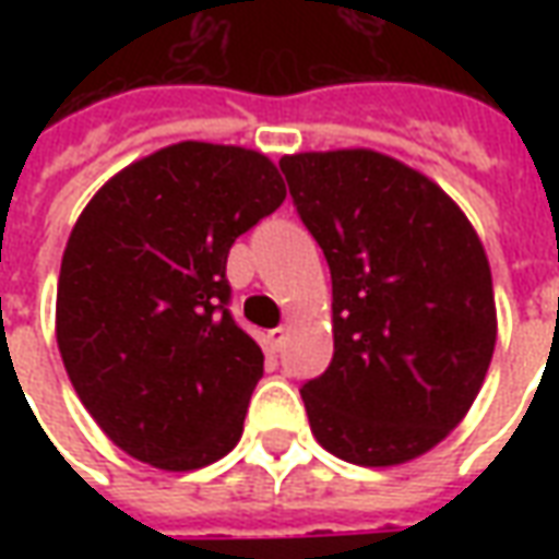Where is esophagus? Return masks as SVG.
I'll use <instances>...</instances> for the list:
<instances>
[{
	"mask_svg": "<svg viewBox=\"0 0 559 559\" xmlns=\"http://www.w3.org/2000/svg\"><path fill=\"white\" fill-rule=\"evenodd\" d=\"M287 335H290V329H287V326L272 329V332L266 335L269 347H272V350H281V347H284V341H287Z\"/></svg>",
	"mask_w": 559,
	"mask_h": 559,
	"instance_id": "esophagus-1",
	"label": "esophagus"
}]
</instances>
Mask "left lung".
I'll list each match as a JSON object with an SVG mask.
<instances>
[{
    "instance_id": "1",
    "label": "left lung",
    "mask_w": 559,
    "mask_h": 559,
    "mask_svg": "<svg viewBox=\"0 0 559 559\" xmlns=\"http://www.w3.org/2000/svg\"><path fill=\"white\" fill-rule=\"evenodd\" d=\"M332 272V362L302 386L317 443L359 467L425 455L467 416L493 344L491 266L467 215L374 148L278 160Z\"/></svg>"
}]
</instances>
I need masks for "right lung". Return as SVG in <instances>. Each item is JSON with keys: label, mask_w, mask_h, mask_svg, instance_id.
Listing matches in <instances>:
<instances>
[{"label": "right lung", "mask_w": 559, "mask_h": 559, "mask_svg": "<svg viewBox=\"0 0 559 559\" xmlns=\"http://www.w3.org/2000/svg\"><path fill=\"white\" fill-rule=\"evenodd\" d=\"M284 197L263 152L185 140L128 164L80 212L56 344L83 407L131 457L182 473L239 443L263 350L227 311V254Z\"/></svg>", "instance_id": "obj_1"}]
</instances>
